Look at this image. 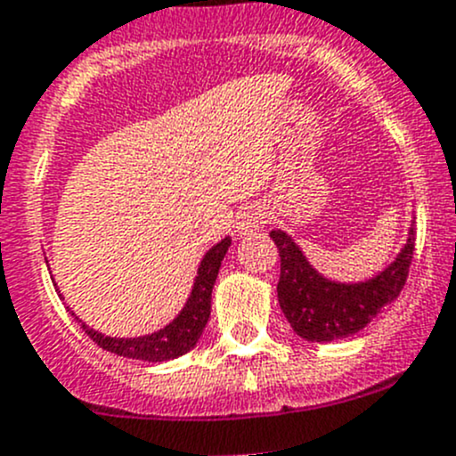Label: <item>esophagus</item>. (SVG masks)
Returning a JSON list of instances; mask_svg holds the SVG:
<instances>
[{"label": "esophagus", "instance_id": "esophagus-1", "mask_svg": "<svg viewBox=\"0 0 456 456\" xmlns=\"http://www.w3.org/2000/svg\"><path fill=\"white\" fill-rule=\"evenodd\" d=\"M263 224H265V211L256 205L245 207V209L236 216L238 236H249V233L263 229Z\"/></svg>", "mask_w": 456, "mask_h": 456}]
</instances>
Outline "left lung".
Masks as SVG:
<instances>
[{
  "label": "left lung",
  "instance_id": "8db88e82",
  "mask_svg": "<svg viewBox=\"0 0 456 456\" xmlns=\"http://www.w3.org/2000/svg\"><path fill=\"white\" fill-rule=\"evenodd\" d=\"M269 236L281 256L278 303L296 334L312 343L347 338L395 303L408 281L414 254L412 224L405 245L383 272L368 281L340 282L316 272L289 233L273 229Z\"/></svg>",
  "mask_w": 456,
  "mask_h": 456
}]
</instances>
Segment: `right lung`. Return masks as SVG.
Here are the masks:
<instances>
[{"label": "right lung", "mask_w": 456, "mask_h": 456, "mask_svg": "<svg viewBox=\"0 0 456 456\" xmlns=\"http://www.w3.org/2000/svg\"><path fill=\"white\" fill-rule=\"evenodd\" d=\"M229 245H232V238L224 236L218 245H214L202 256L200 265H198V276L193 281L191 294H189L184 307L180 309V314L169 325H165L158 331H151V334L135 336V338L104 336L102 331H95L86 322L79 321L70 312V307L66 309L73 314L75 321L82 325V330L91 336L93 343H97L102 350L113 352L118 356H126V359L149 361V363H162V361L178 359V356L187 354L191 347H196L198 338L202 336V330H205L207 321H209L211 289H214V282L220 272V263H223Z\"/></svg>", "instance_id": "obj_1"}]
</instances>
